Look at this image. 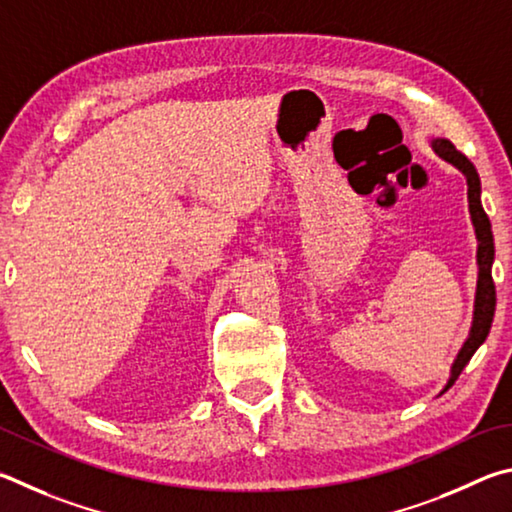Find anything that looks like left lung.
I'll use <instances>...</instances> for the list:
<instances>
[{"mask_svg": "<svg viewBox=\"0 0 512 512\" xmlns=\"http://www.w3.org/2000/svg\"><path fill=\"white\" fill-rule=\"evenodd\" d=\"M434 152L447 164L459 168L465 175V182H468V206H470V218L474 224V233H477V265H479V279H477V297H474V317H472V328L470 335L465 339L463 348L456 355L452 364L450 380H447L445 389L447 391L459 378L465 364L470 362V357L477 353V348L486 342L490 333L492 317H495V306H497V292L495 283H492V261H495V240H492V227L486 211L481 206V179L477 168H474L472 161L454 148L452 141L447 139H434L432 141Z\"/></svg>", "mask_w": 512, "mask_h": 512, "instance_id": "left-lung-1", "label": "left lung"}]
</instances>
